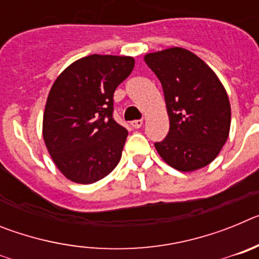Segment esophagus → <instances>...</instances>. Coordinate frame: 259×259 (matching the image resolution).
Masks as SVG:
<instances>
[{
    "mask_svg": "<svg viewBox=\"0 0 259 259\" xmlns=\"http://www.w3.org/2000/svg\"><path fill=\"white\" fill-rule=\"evenodd\" d=\"M143 124H144V122L141 120V119H137V120H132L131 122V125L134 128H140Z\"/></svg>",
    "mask_w": 259,
    "mask_h": 259,
    "instance_id": "1",
    "label": "esophagus"
}]
</instances>
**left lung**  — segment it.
<instances>
[{
  "label": "left lung",
  "instance_id": "left-lung-1",
  "mask_svg": "<svg viewBox=\"0 0 259 259\" xmlns=\"http://www.w3.org/2000/svg\"><path fill=\"white\" fill-rule=\"evenodd\" d=\"M163 88L170 130L155 143L167 164L191 172L207 166L230 135L231 105L219 77L196 54L170 48L145 54Z\"/></svg>",
  "mask_w": 259,
  "mask_h": 259
}]
</instances>
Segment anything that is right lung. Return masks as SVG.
I'll return each instance as SVG.
<instances>
[{
    "label": "right lung",
    "mask_w": 259,
    "mask_h": 259,
    "mask_svg": "<svg viewBox=\"0 0 259 259\" xmlns=\"http://www.w3.org/2000/svg\"><path fill=\"white\" fill-rule=\"evenodd\" d=\"M134 66L132 57L92 54L71 63L52 85L42 136L56 166L71 182H98L120 161L128 132L114 120L113 97Z\"/></svg>",
    "instance_id": "add662e5"
}]
</instances>
